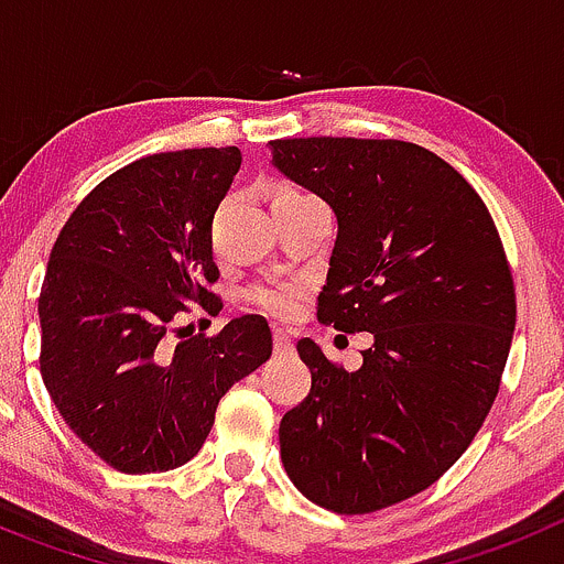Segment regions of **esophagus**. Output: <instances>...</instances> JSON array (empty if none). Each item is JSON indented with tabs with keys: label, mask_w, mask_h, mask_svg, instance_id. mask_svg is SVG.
<instances>
[{
	"label": "esophagus",
	"mask_w": 564,
	"mask_h": 564,
	"mask_svg": "<svg viewBox=\"0 0 564 564\" xmlns=\"http://www.w3.org/2000/svg\"><path fill=\"white\" fill-rule=\"evenodd\" d=\"M273 347H276V352H291L293 350L291 330H282V327H276V330H273Z\"/></svg>",
	"instance_id": "1"
}]
</instances>
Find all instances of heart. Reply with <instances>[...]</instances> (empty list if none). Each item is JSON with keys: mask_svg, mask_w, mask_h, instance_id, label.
<instances>
[{"mask_svg": "<svg viewBox=\"0 0 564 564\" xmlns=\"http://www.w3.org/2000/svg\"><path fill=\"white\" fill-rule=\"evenodd\" d=\"M293 197H305V194L296 192V188H291V186H282V188H276V194H273V203L293 200ZM246 299L251 302L253 307H257V311L268 313V316L285 318L299 307L302 288H299L296 282H259V285L248 288Z\"/></svg>", "mask_w": 564, "mask_h": 564, "instance_id": "heart-1", "label": "heart"}]
</instances>
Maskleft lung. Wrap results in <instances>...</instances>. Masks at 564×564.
Wrapping results in <instances>:
<instances>
[{"mask_svg": "<svg viewBox=\"0 0 564 564\" xmlns=\"http://www.w3.org/2000/svg\"><path fill=\"white\" fill-rule=\"evenodd\" d=\"M273 166L338 220L318 322L372 333L347 372L296 344L311 392L279 423L293 486L336 514L421 495L495 403L517 322L514 279L480 194L406 141L288 138Z\"/></svg>", "mask_w": 564, "mask_h": 564, "instance_id": "8db88e82", "label": "left lung"}]
</instances>
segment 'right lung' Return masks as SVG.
<instances>
[{
    "label": "right lung",
    "instance_id": "add662e5",
    "mask_svg": "<svg viewBox=\"0 0 564 564\" xmlns=\"http://www.w3.org/2000/svg\"><path fill=\"white\" fill-rule=\"evenodd\" d=\"M237 147L149 154L78 203L50 251L39 296L42 378L64 423L123 475L192 460L220 398L271 358L262 316L217 336L169 338L177 313L217 307L214 212Z\"/></svg>",
    "mask_w": 564,
    "mask_h": 564
}]
</instances>
